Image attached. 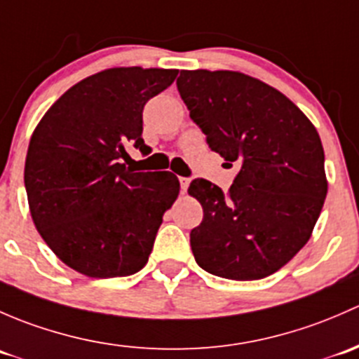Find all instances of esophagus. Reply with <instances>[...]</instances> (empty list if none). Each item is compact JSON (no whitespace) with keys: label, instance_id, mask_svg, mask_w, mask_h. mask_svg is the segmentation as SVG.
I'll use <instances>...</instances> for the list:
<instances>
[{"label":"esophagus","instance_id":"obj_1","mask_svg":"<svg viewBox=\"0 0 359 359\" xmlns=\"http://www.w3.org/2000/svg\"><path fill=\"white\" fill-rule=\"evenodd\" d=\"M180 184H181V191H187L188 184H190V178H180Z\"/></svg>","mask_w":359,"mask_h":359}]
</instances>
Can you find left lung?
I'll list each match as a JSON object with an SVG mask.
<instances>
[{"label":"left lung","instance_id":"1","mask_svg":"<svg viewBox=\"0 0 359 359\" xmlns=\"http://www.w3.org/2000/svg\"><path fill=\"white\" fill-rule=\"evenodd\" d=\"M176 84L210 150L240 165L228 191L202 178L188 187L204 209L190 233L195 261L221 278H266L320 217L328 190L320 135L285 95L243 72L181 70Z\"/></svg>","mask_w":359,"mask_h":359}]
</instances>
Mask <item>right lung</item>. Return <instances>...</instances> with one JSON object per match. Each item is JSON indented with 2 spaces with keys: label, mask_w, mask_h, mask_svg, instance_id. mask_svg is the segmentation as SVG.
I'll list each match as a JSON object with an SVG mask.
<instances>
[{
  "label": "right lung",
  "mask_w": 359,
  "mask_h": 359,
  "mask_svg": "<svg viewBox=\"0 0 359 359\" xmlns=\"http://www.w3.org/2000/svg\"><path fill=\"white\" fill-rule=\"evenodd\" d=\"M176 69L112 67L69 88L31 136L24 181L36 230L62 262L90 278L138 273L180 194L172 172H136L143 107Z\"/></svg>",
  "instance_id": "obj_1"
}]
</instances>
